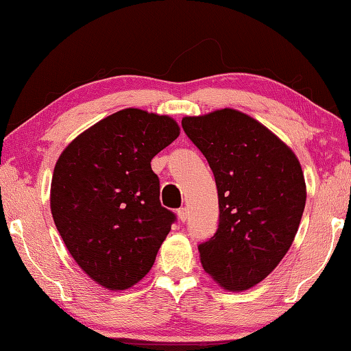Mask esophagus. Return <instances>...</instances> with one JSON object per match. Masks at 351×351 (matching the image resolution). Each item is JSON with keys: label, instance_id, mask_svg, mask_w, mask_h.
Segmentation results:
<instances>
[{"label": "esophagus", "instance_id": "1", "mask_svg": "<svg viewBox=\"0 0 351 351\" xmlns=\"http://www.w3.org/2000/svg\"><path fill=\"white\" fill-rule=\"evenodd\" d=\"M178 218H180L181 223H186L189 219V210L186 209V207H181L180 210H178Z\"/></svg>", "mask_w": 351, "mask_h": 351}]
</instances>
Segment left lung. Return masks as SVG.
Segmentation results:
<instances>
[{"instance_id": "obj_1", "label": "left lung", "mask_w": 351, "mask_h": 351, "mask_svg": "<svg viewBox=\"0 0 351 351\" xmlns=\"http://www.w3.org/2000/svg\"><path fill=\"white\" fill-rule=\"evenodd\" d=\"M182 128L215 176L219 224L198 246L213 282L245 291L268 277L299 229L306 184L294 152L254 117L234 108L182 117Z\"/></svg>"}]
</instances>
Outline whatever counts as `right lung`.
I'll return each instance as SVG.
<instances>
[{
	"mask_svg": "<svg viewBox=\"0 0 351 351\" xmlns=\"http://www.w3.org/2000/svg\"><path fill=\"white\" fill-rule=\"evenodd\" d=\"M180 136L170 116L125 108L94 123L58 156L51 212L75 263L111 291L145 277L175 213L159 201L152 159Z\"/></svg>",
	"mask_w": 351,
	"mask_h": 351,
	"instance_id": "add662e5",
	"label": "right lung"
}]
</instances>
